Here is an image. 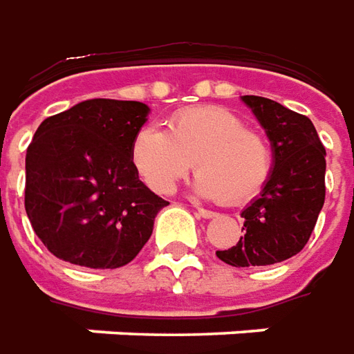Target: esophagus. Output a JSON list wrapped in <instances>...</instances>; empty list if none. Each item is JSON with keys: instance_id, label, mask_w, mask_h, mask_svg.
Returning <instances> with one entry per match:
<instances>
[{"instance_id": "obj_1", "label": "esophagus", "mask_w": 354, "mask_h": 354, "mask_svg": "<svg viewBox=\"0 0 354 354\" xmlns=\"http://www.w3.org/2000/svg\"><path fill=\"white\" fill-rule=\"evenodd\" d=\"M196 213L200 215V217H204V219H212V217H215L217 213L212 212V209H204V207H198Z\"/></svg>"}]
</instances>
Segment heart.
<instances>
[{
	"instance_id": "heart-1",
	"label": "heart",
	"mask_w": 354,
	"mask_h": 354,
	"mask_svg": "<svg viewBox=\"0 0 354 354\" xmlns=\"http://www.w3.org/2000/svg\"><path fill=\"white\" fill-rule=\"evenodd\" d=\"M131 162L147 187L169 194L179 179L196 167L194 192L221 198L225 204H245L257 196L272 173V150L242 118L221 106L179 112L167 131L145 125L135 135Z\"/></svg>"
}]
</instances>
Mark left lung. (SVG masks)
<instances>
[{
    "instance_id": "8db88e82",
    "label": "left lung",
    "mask_w": 354,
    "mask_h": 354,
    "mask_svg": "<svg viewBox=\"0 0 354 354\" xmlns=\"http://www.w3.org/2000/svg\"><path fill=\"white\" fill-rule=\"evenodd\" d=\"M242 101L269 137L272 173L240 213L244 236L217 257L232 267H265L290 259L309 242L324 205L326 150L307 116L265 97L244 95Z\"/></svg>"
}]
</instances>
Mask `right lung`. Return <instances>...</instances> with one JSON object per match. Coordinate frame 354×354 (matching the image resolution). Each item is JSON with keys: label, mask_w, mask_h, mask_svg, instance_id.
Returning <instances> with one entry per match:
<instances>
[{"label": "right lung", "mask_w": 354, "mask_h": 354, "mask_svg": "<svg viewBox=\"0 0 354 354\" xmlns=\"http://www.w3.org/2000/svg\"><path fill=\"white\" fill-rule=\"evenodd\" d=\"M149 112L145 102L89 99L37 127L26 150L24 207L55 257L118 269L149 242L158 212L169 204L131 162Z\"/></svg>", "instance_id": "1"}]
</instances>
